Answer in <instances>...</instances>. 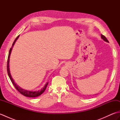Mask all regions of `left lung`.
I'll return each instance as SVG.
<instances>
[{
	"label": "left lung",
	"mask_w": 120,
	"mask_h": 120,
	"mask_svg": "<svg viewBox=\"0 0 120 120\" xmlns=\"http://www.w3.org/2000/svg\"><path fill=\"white\" fill-rule=\"evenodd\" d=\"M101 38L104 41H105V42H109L107 40V39H106V38L105 36H104V35H102V34H101Z\"/></svg>",
	"instance_id": "obj_1"
}]
</instances>
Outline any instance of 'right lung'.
<instances>
[{
  "label": "right lung",
  "mask_w": 120,
  "mask_h": 120,
  "mask_svg": "<svg viewBox=\"0 0 120 120\" xmlns=\"http://www.w3.org/2000/svg\"><path fill=\"white\" fill-rule=\"evenodd\" d=\"M19 35L15 40H14V41L13 43L12 44V46L11 48H10L9 52V55H8V61H7V72H8V74L9 77L11 80V82H12L13 85H14L15 86V88H16V90L19 92V93H21L22 95H23L26 97H29V98H35V97H38L40 95H41V94L44 92L45 91L46 88L48 84V82H47L45 84V85L44 86V87H43L42 89H41V90H39L38 91H29V90H25V89H22V88L20 87L19 86H18L17 84L14 82V80H13V79L12 77V76L11 75V73H10V66H9V62H10V55H11V51L12 50V48L13 47V46L15 44V42L16 41V40L18 39V38H19Z\"/></svg>",
  "instance_id": "1"
}]
</instances>
